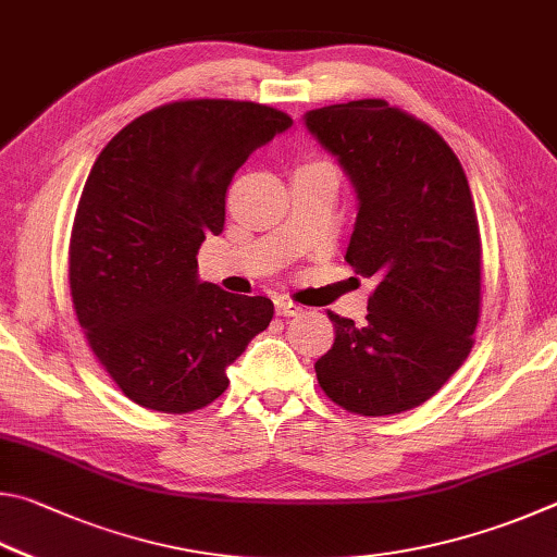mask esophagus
<instances>
[{
  "label": "esophagus",
  "instance_id": "34e87169",
  "mask_svg": "<svg viewBox=\"0 0 557 557\" xmlns=\"http://www.w3.org/2000/svg\"><path fill=\"white\" fill-rule=\"evenodd\" d=\"M300 306H296L294 300H286V298H276V313L284 315V318H290V315H298L300 313Z\"/></svg>",
  "mask_w": 557,
  "mask_h": 557
}]
</instances>
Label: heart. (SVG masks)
Listing matches in <instances>:
<instances>
[{"label":"heart","instance_id":"heart-1","mask_svg":"<svg viewBox=\"0 0 557 557\" xmlns=\"http://www.w3.org/2000/svg\"><path fill=\"white\" fill-rule=\"evenodd\" d=\"M310 163H327V161H310Z\"/></svg>","mask_w":557,"mask_h":557}]
</instances>
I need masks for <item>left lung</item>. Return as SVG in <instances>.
Wrapping results in <instances>:
<instances>
[{
  "mask_svg": "<svg viewBox=\"0 0 557 557\" xmlns=\"http://www.w3.org/2000/svg\"><path fill=\"white\" fill-rule=\"evenodd\" d=\"M306 126L357 190L345 261L376 281L362 327L327 310L335 343L315 362L318 384L349 413L411 411L474 347L482 239L470 183L433 126L386 100L320 107Z\"/></svg>",
  "mask_w": 557,
  "mask_h": 557,
  "instance_id": "left-lung-1",
  "label": "left lung"
}]
</instances>
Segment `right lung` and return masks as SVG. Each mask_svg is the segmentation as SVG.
<instances>
[{
  "mask_svg": "<svg viewBox=\"0 0 557 557\" xmlns=\"http://www.w3.org/2000/svg\"><path fill=\"white\" fill-rule=\"evenodd\" d=\"M294 120L267 104L181 100L136 116L97 156L77 202L67 281L97 362L134 404L193 413L269 327L267 296L198 281L239 165Z\"/></svg>",
  "mask_w": 557,
  "mask_h": 557,
  "instance_id": "obj_1",
  "label": "right lung"
}]
</instances>
